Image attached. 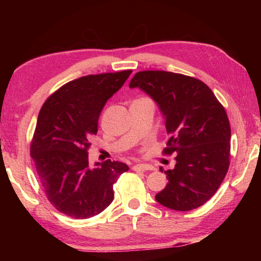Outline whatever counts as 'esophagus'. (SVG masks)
Here are the masks:
<instances>
[{
    "label": "esophagus",
    "instance_id": "esophagus-1",
    "mask_svg": "<svg viewBox=\"0 0 261 261\" xmlns=\"http://www.w3.org/2000/svg\"><path fill=\"white\" fill-rule=\"evenodd\" d=\"M132 169L145 171V170H153L154 168L151 165H146V163H137V165L132 167Z\"/></svg>",
    "mask_w": 261,
    "mask_h": 261
}]
</instances>
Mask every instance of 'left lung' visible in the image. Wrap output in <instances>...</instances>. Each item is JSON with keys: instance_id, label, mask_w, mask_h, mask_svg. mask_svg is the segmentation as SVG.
Here are the masks:
<instances>
[{"instance_id": "obj_1", "label": "left lung", "mask_w": 261, "mask_h": 261, "mask_svg": "<svg viewBox=\"0 0 261 261\" xmlns=\"http://www.w3.org/2000/svg\"><path fill=\"white\" fill-rule=\"evenodd\" d=\"M129 87L155 101L166 120L169 139L165 154H176L168 184L155 196L174 211L204 205L222 183L230 158V124L223 106L199 79L168 71H140ZM162 168H160V170Z\"/></svg>"}]
</instances>
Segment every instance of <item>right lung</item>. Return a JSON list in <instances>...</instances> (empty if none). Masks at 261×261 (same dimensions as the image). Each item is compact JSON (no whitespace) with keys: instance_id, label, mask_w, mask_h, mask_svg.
I'll return each instance as SVG.
<instances>
[{"instance_id":"1","label":"right lung","mask_w":261,"mask_h":261,"mask_svg":"<svg viewBox=\"0 0 261 261\" xmlns=\"http://www.w3.org/2000/svg\"><path fill=\"white\" fill-rule=\"evenodd\" d=\"M131 70L84 76L53 93L40 109L31 143L39 180L55 208L76 219L98 215L112 204L113 185L129 170L107 160L88 166V148L106 102Z\"/></svg>"}]
</instances>
